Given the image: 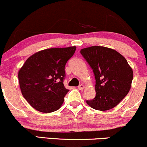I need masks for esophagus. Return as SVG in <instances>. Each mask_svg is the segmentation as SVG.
<instances>
[{
	"instance_id": "esophagus-1",
	"label": "esophagus",
	"mask_w": 147,
	"mask_h": 147,
	"mask_svg": "<svg viewBox=\"0 0 147 147\" xmlns=\"http://www.w3.org/2000/svg\"><path fill=\"white\" fill-rule=\"evenodd\" d=\"M78 88L79 90H83V89H84V86L83 84H80Z\"/></svg>"
}]
</instances>
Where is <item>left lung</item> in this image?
I'll return each instance as SVG.
<instances>
[{
	"mask_svg": "<svg viewBox=\"0 0 147 147\" xmlns=\"http://www.w3.org/2000/svg\"><path fill=\"white\" fill-rule=\"evenodd\" d=\"M80 53L93 71L95 78V98L86 100L97 110H108L117 106L129 93L133 71L127 60L112 49L91 46Z\"/></svg>",
	"mask_w": 147,
	"mask_h": 147,
	"instance_id": "left-lung-1",
	"label": "left lung"
}]
</instances>
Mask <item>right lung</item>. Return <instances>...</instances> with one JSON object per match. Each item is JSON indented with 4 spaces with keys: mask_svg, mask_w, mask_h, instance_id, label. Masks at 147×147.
Wrapping results in <instances>:
<instances>
[{
    "mask_svg": "<svg viewBox=\"0 0 147 147\" xmlns=\"http://www.w3.org/2000/svg\"><path fill=\"white\" fill-rule=\"evenodd\" d=\"M76 47L50 48L34 54L18 72L20 86L25 99L41 112L59 110L68 89L65 88V67Z\"/></svg>",
    "mask_w": 147,
    "mask_h": 147,
    "instance_id": "right-lung-1",
    "label": "right lung"
}]
</instances>
